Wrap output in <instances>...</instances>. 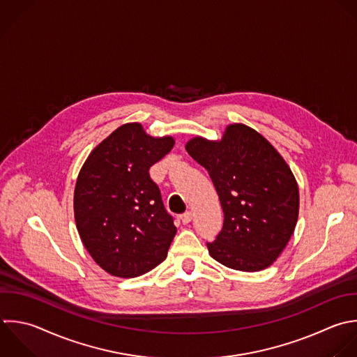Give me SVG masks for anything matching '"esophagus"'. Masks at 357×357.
I'll return each instance as SVG.
<instances>
[{
    "label": "esophagus",
    "instance_id": "34e87169",
    "mask_svg": "<svg viewBox=\"0 0 357 357\" xmlns=\"http://www.w3.org/2000/svg\"><path fill=\"white\" fill-rule=\"evenodd\" d=\"M191 219H192V212H185V213H183L181 216H180V220L183 222V225H187V223H190L191 222Z\"/></svg>",
    "mask_w": 357,
    "mask_h": 357
}]
</instances>
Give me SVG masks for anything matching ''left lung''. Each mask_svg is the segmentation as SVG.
<instances>
[{
  "mask_svg": "<svg viewBox=\"0 0 357 357\" xmlns=\"http://www.w3.org/2000/svg\"><path fill=\"white\" fill-rule=\"evenodd\" d=\"M209 173L225 220L209 255L222 265L257 272L273 264L287 245L298 218V185L280 153L255 130L230 124L222 139L185 144Z\"/></svg>",
  "mask_w": 357,
  "mask_h": 357,
  "instance_id": "8db88e82",
  "label": "left lung"
}]
</instances>
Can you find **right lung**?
I'll return each instance as SVG.
<instances>
[{"label":"right lung","instance_id":"add662e5","mask_svg":"<svg viewBox=\"0 0 357 357\" xmlns=\"http://www.w3.org/2000/svg\"><path fill=\"white\" fill-rule=\"evenodd\" d=\"M174 146L142 124L114 130L88 156L77 178L74 215L93 261L119 278L141 276L166 259L177 231L149 169Z\"/></svg>","mask_w":357,"mask_h":357}]
</instances>
